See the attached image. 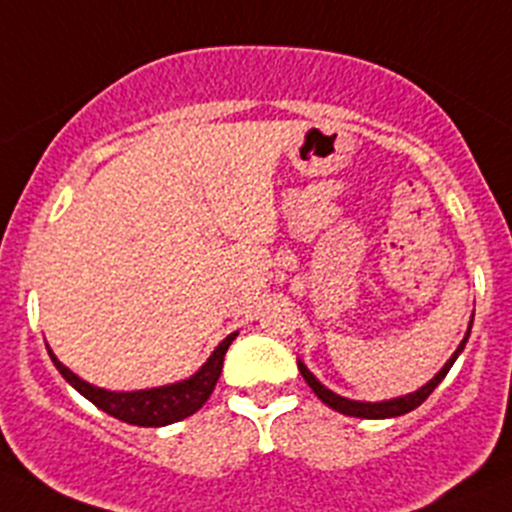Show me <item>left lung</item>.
<instances>
[{"label": "left lung", "instance_id": "1", "mask_svg": "<svg viewBox=\"0 0 512 512\" xmlns=\"http://www.w3.org/2000/svg\"><path fill=\"white\" fill-rule=\"evenodd\" d=\"M471 324H473V322H471ZM468 334H471V327H468L466 337H463L461 347L456 349V354H453L451 359L446 361V366H443V369L438 371V374L433 376V379L428 381L426 386H421V389H418L416 394L401 396V399L381 401V404H364V401H352V399H344V396L334 394V391H329L327 386H322V384H319V381L314 379V374H312V371H309L307 366L302 364V361H297V366H299V371H302L304 381H307V384H309V389H312L314 394H317L319 399H322L324 404L329 406V409L339 411V414H347V416H359V418H394V416H404V414H409V411L418 409V406H421L423 401H426L428 396L433 394V389H436V386L441 384V381H443V376H446V374H448V369H451V366H453V361L458 359V354H461V352H463V347H466V342H468Z\"/></svg>", "mask_w": 512, "mask_h": 512}]
</instances>
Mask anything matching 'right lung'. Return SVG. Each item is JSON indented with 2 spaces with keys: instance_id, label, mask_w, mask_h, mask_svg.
I'll use <instances>...</instances> for the list:
<instances>
[{
  "instance_id": "1",
  "label": "right lung",
  "mask_w": 512,
  "mask_h": 512,
  "mask_svg": "<svg viewBox=\"0 0 512 512\" xmlns=\"http://www.w3.org/2000/svg\"><path fill=\"white\" fill-rule=\"evenodd\" d=\"M237 337V332H232L230 337L223 339L213 356L203 364V369L198 374H193L190 379L178 381V384L160 386V389H146V391H128V394H118V391H106L91 386L89 381L79 379L74 371L66 369L54 354L49 352L51 361H54L56 369L61 371L66 381L74 386L79 394H84L91 404H96L98 409L106 411L108 416L118 418V421L133 423V426H168V423L180 421L185 416H193L205 401L213 394L215 384L220 379V371H223V359L227 347L232 344V339Z\"/></svg>"
}]
</instances>
